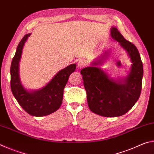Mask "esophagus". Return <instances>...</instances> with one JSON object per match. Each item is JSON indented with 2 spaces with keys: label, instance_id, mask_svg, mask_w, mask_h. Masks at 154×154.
<instances>
[{
  "label": "esophagus",
  "instance_id": "1",
  "mask_svg": "<svg viewBox=\"0 0 154 154\" xmlns=\"http://www.w3.org/2000/svg\"><path fill=\"white\" fill-rule=\"evenodd\" d=\"M86 64H87L86 62H85V60H80L78 62L77 67H78V69H82V68L84 67Z\"/></svg>",
  "mask_w": 154,
  "mask_h": 154
}]
</instances>
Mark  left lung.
Segmentation results:
<instances>
[{
    "instance_id": "left-lung-1",
    "label": "left lung",
    "mask_w": 154,
    "mask_h": 154,
    "mask_svg": "<svg viewBox=\"0 0 154 154\" xmlns=\"http://www.w3.org/2000/svg\"><path fill=\"white\" fill-rule=\"evenodd\" d=\"M111 36L118 41L130 59L132 64L129 74L113 79L98 66L107 58L109 49L90 66L83 69L81 74L90 111L99 116L113 118L123 116L137 103L141 92L143 67L139 52L134 44L125 39L115 27L111 28Z\"/></svg>"
}]
</instances>
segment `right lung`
<instances>
[{
	"instance_id": "1",
	"label": "right lung",
	"mask_w": 154,
	"mask_h": 154,
	"mask_svg": "<svg viewBox=\"0 0 154 154\" xmlns=\"http://www.w3.org/2000/svg\"><path fill=\"white\" fill-rule=\"evenodd\" d=\"M26 34L17 45L12 60L11 69V89L13 94L24 111L32 116H45L56 111L63 98L64 88L72 72L76 69V64H72L57 72L43 88L36 90H28L21 82L19 64L22 49L30 36Z\"/></svg>"
}]
</instances>
